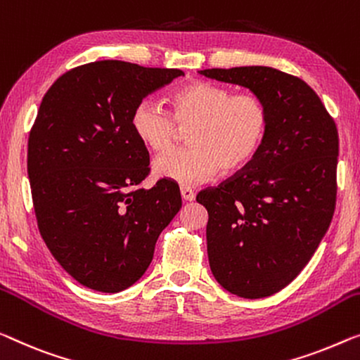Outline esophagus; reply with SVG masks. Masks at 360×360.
<instances>
[{
	"instance_id": "1",
	"label": "esophagus",
	"mask_w": 360,
	"mask_h": 360,
	"mask_svg": "<svg viewBox=\"0 0 360 360\" xmlns=\"http://www.w3.org/2000/svg\"><path fill=\"white\" fill-rule=\"evenodd\" d=\"M181 197H182V200H186V202H192L195 198V192L191 189V187H186V186H182L181 187Z\"/></svg>"
}]
</instances>
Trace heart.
I'll return each instance as SVG.
<instances>
[{
    "instance_id": "obj_1",
    "label": "heart",
    "mask_w": 360,
    "mask_h": 360,
    "mask_svg": "<svg viewBox=\"0 0 360 360\" xmlns=\"http://www.w3.org/2000/svg\"><path fill=\"white\" fill-rule=\"evenodd\" d=\"M169 112L157 101H139L131 126L139 141L153 152H165L176 141L179 127H189L191 147L173 150L153 160L158 178L191 186L244 168L265 141L270 116L255 95H233L208 82H192L169 98Z\"/></svg>"
}]
</instances>
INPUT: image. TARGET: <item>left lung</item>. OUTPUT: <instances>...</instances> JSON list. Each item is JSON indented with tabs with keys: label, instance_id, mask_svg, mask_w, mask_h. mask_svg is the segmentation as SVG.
I'll return each instance as SVG.
<instances>
[{
	"label": "left lung",
	"instance_id": "obj_1",
	"mask_svg": "<svg viewBox=\"0 0 360 360\" xmlns=\"http://www.w3.org/2000/svg\"><path fill=\"white\" fill-rule=\"evenodd\" d=\"M208 79L240 85L264 101L270 124L243 171L198 192L208 212L212 273L244 299L271 296L312 259L336 203L338 131L304 80L266 66L203 69Z\"/></svg>",
	"mask_w": 360,
	"mask_h": 360
}]
</instances>
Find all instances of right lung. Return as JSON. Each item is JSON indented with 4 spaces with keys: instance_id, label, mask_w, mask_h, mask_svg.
Segmentation results:
<instances>
[{
    "instance_id": "obj_1",
    "label": "right lung",
    "mask_w": 360,
    "mask_h": 360,
    "mask_svg": "<svg viewBox=\"0 0 360 360\" xmlns=\"http://www.w3.org/2000/svg\"><path fill=\"white\" fill-rule=\"evenodd\" d=\"M179 76L95 61L63 74L40 103L27 150L37 223L58 264L95 291L120 292L141 280L181 208L173 181L137 187L148 152L131 126L139 101Z\"/></svg>"
}]
</instances>
